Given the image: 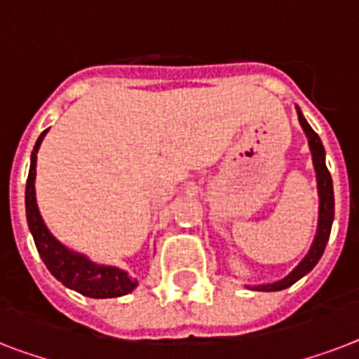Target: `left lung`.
Returning a JSON list of instances; mask_svg holds the SVG:
<instances>
[{
	"instance_id": "1",
	"label": "left lung",
	"mask_w": 359,
	"mask_h": 359,
	"mask_svg": "<svg viewBox=\"0 0 359 359\" xmlns=\"http://www.w3.org/2000/svg\"><path fill=\"white\" fill-rule=\"evenodd\" d=\"M296 114H298V121H300V126L306 132L307 145H309V151H311V160L313 168H315V177H317V191H318V222H317V233H315V238L311 242V248L307 251L304 259H302L298 264H296L292 270H290L285 278L278 279V281H272V283H261L253 285L248 289L253 290H262V292H276V290H283L290 285H294L298 279H302L306 273H309L315 268L320 257L324 253V248L328 244L330 231H332V224H334V184H332V175H330L328 168H326V151H324V145L318 134L309 126V123L306 121L302 109L296 106Z\"/></svg>"
}]
</instances>
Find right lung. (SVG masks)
Here are the masks:
<instances>
[{"instance_id": "add662e5", "label": "right lung", "mask_w": 359, "mask_h": 359, "mask_svg": "<svg viewBox=\"0 0 359 359\" xmlns=\"http://www.w3.org/2000/svg\"><path fill=\"white\" fill-rule=\"evenodd\" d=\"M48 130H44L36 140L33 152H31L29 175L25 184V218L29 225L31 235L35 240L36 251L44 261L46 268L57 281L89 298H117L132 292L137 287V279L130 278L128 272L119 266L98 264L89 257L78 251L70 250L61 244L44 224L35 194L36 177V152Z\"/></svg>"}]
</instances>
